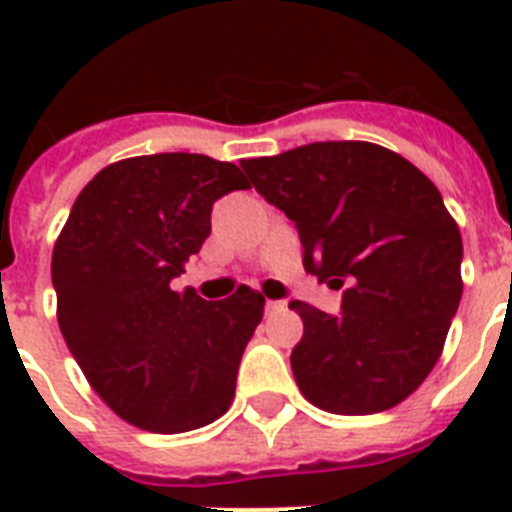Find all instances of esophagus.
Masks as SVG:
<instances>
[{
  "label": "esophagus",
  "mask_w": 512,
  "mask_h": 512,
  "mask_svg": "<svg viewBox=\"0 0 512 512\" xmlns=\"http://www.w3.org/2000/svg\"><path fill=\"white\" fill-rule=\"evenodd\" d=\"M287 308V300H265V311L268 313H279Z\"/></svg>",
  "instance_id": "1"
}]
</instances>
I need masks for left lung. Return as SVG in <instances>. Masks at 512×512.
<instances>
[{
  "label": "left lung",
  "mask_w": 512,
  "mask_h": 512,
  "mask_svg": "<svg viewBox=\"0 0 512 512\" xmlns=\"http://www.w3.org/2000/svg\"><path fill=\"white\" fill-rule=\"evenodd\" d=\"M241 170L295 223L305 271L342 287L340 313L292 300L303 340L292 372L324 412H385L420 388L462 297V236L444 199L404 156L327 140Z\"/></svg>",
  "instance_id": "left-lung-1"
}]
</instances>
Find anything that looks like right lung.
<instances>
[{"label":"right lung","instance_id":"obj_1","mask_svg":"<svg viewBox=\"0 0 512 512\" xmlns=\"http://www.w3.org/2000/svg\"><path fill=\"white\" fill-rule=\"evenodd\" d=\"M244 188L239 167L212 156H135L100 170L71 207L52 249L60 332L135 428L185 433L231 406L265 300L241 287L209 303L170 284L207 241L212 204Z\"/></svg>","mask_w":512,"mask_h":512}]
</instances>
